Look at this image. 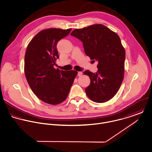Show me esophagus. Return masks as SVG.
Wrapping results in <instances>:
<instances>
[{"mask_svg":"<svg viewBox=\"0 0 152 152\" xmlns=\"http://www.w3.org/2000/svg\"><path fill=\"white\" fill-rule=\"evenodd\" d=\"M82 75H83V72H78V76L80 77V76H81Z\"/></svg>","mask_w":152,"mask_h":152,"instance_id":"esophagus-1","label":"esophagus"}]
</instances>
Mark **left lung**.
<instances>
[{
    "instance_id": "left-lung-1",
    "label": "left lung",
    "mask_w": 152,
    "mask_h": 152,
    "mask_svg": "<svg viewBox=\"0 0 152 152\" xmlns=\"http://www.w3.org/2000/svg\"><path fill=\"white\" fill-rule=\"evenodd\" d=\"M71 35L83 42L86 55L98 62L96 72H84L90 79L85 89L87 96L96 103L109 100L116 94L124 79L125 52L119 37L102 24L75 29Z\"/></svg>"
}]
</instances>
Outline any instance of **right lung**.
<instances>
[{
	"instance_id": "add662e5",
	"label": "right lung",
	"mask_w": 152,
	"mask_h": 152,
	"mask_svg": "<svg viewBox=\"0 0 152 152\" xmlns=\"http://www.w3.org/2000/svg\"><path fill=\"white\" fill-rule=\"evenodd\" d=\"M71 28H49L41 31L29 43L24 59V72L33 93L43 102L58 104L64 101L78 72L54 68L59 55L58 42Z\"/></svg>"
}]
</instances>
